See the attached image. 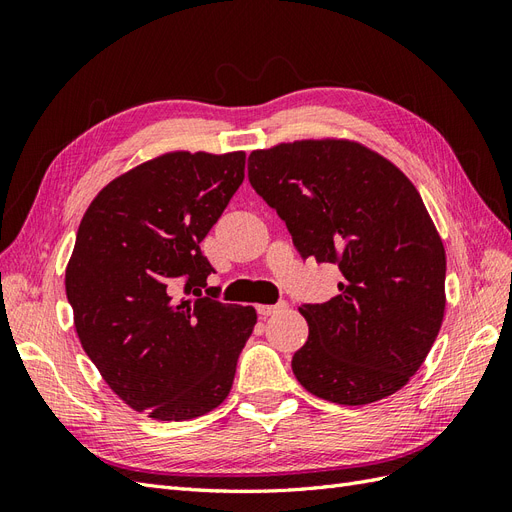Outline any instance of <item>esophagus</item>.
I'll return each mask as SVG.
<instances>
[{
    "label": "esophagus",
    "instance_id": "1",
    "mask_svg": "<svg viewBox=\"0 0 512 512\" xmlns=\"http://www.w3.org/2000/svg\"><path fill=\"white\" fill-rule=\"evenodd\" d=\"M288 307V303L286 301H277L275 305H256V309H258V314L262 316V318H267V316H273V314H277V312H284V309Z\"/></svg>",
    "mask_w": 512,
    "mask_h": 512
}]
</instances>
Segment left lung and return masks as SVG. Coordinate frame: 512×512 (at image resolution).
Instances as JSON below:
<instances>
[{
    "instance_id": "obj_1",
    "label": "left lung",
    "mask_w": 512,
    "mask_h": 512,
    "mask_svg": "<svg viewBox=\"0 0 512 512\" xmlns=\"http://www.w3.org/2000/svg\"><path fill=\"white\" fill-rule=\"evenodd\" d=\"M247 177L297 252L344 275L337 297L299 307L309 335L294 376L342 406L399 391L436 342L446 303L444 245L412 181L350 141L252 151Z\"/></svg>"
}]
</instances>
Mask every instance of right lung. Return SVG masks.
<instances>
[{"mask_svg": "<svg viewBox=\"0 0 512 512\" xmlns=\"http://www.w3.org/2000/svg\"><path fill=\"white\" fill-rule=\"evenodd\" d=\"M245 177V153L175 151L113 179L85 211L66 269L81 346L136 412L188 421L235 380L256 309L218 301L200 241Z\"/></svg>", "mask_w": 512, "mask_h": 512, "instance_id": "obj_1", "label": "right lung"}]
</instances>
